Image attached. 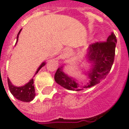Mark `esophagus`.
I'll return each instance as SVG.
<instances>
[{
    "instance_id": "esophagus-1",
    "label": "esophagus",
    "mask_w": 129,
    "mask_h": 129,
    "mask_svg": "<svg viewBox=\"0 0 129 129\" xmlns=\"http://www.w3.org/2000/svg\"><path fill=\"white\" fill-rule=\"evenodd\" d=\"M70 50H68V53H70Z\"/></svg>"
}]
</instances>
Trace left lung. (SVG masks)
<instances>
[{
	"mask_svg": "<svg viewBox=\"0 0 129 129\" xmlns=\"http://www.w3.org/2000/svg\"><path fill=\"white\" fill-rule=\"evenodd\" d=\"M117 39L113 32L108 37L107 41L103 43H95L90 45L86 54V60L89 63L88 70H84L88 81L81 85L79 81L63 72V66L59 67L54 75V80L60 86L70 90L79 91L84 88H88L97 85L106 78L110 72L115 58Z\"/></svg>",
	"mask_w": 129,
	"mask_h": 129,
	"instance_id": "obj_1",
	"label": "left lung"
}]
</instances>
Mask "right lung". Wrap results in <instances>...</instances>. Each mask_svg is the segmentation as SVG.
Masks as SVG:
<instances>
[{"label":"right lung","instance_id":"obj_1","mask_svg":"<svg viewBox=\"0 0 129 129\" xmlns=\"http://www.w3.org/2000/svg\"><path fill=\"white\" fill-rule=\"evenodd\" d=\"M21 30H22V29L19 31L18 34H17L16 44L17 43L19 34L21 33ZM45 63H46L45 61H44L40 65V66L38 68V69H37L36 73L34 74V77L41 70V68L45 66ZM7 82H8V86H9L10 92L12 94L13 96L15 98H16L17 100L24 102H31V101L34 100V97H35V89H34V79L33 78L31 79L29 81V82H27V84H25L24 86H16L14 85H13L9 78H7Z\"/></svg>","mask_w":129,"mask_h":129}]
</instances>
